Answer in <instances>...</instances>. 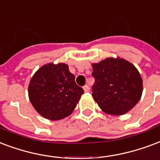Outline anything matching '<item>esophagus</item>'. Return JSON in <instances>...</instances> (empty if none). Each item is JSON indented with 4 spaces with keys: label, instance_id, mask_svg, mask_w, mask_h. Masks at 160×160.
<instances>
[{
    "label": "esophagus",
    "instance_id": "obj_1",
    "mask_svg": "<svg viewBox=\"0 0 160 160\" xmlns=\"http://www.w3.org/2000/svg\"><path fill=\"white\" fill-rule=\"evenodd\" d=\"M83 88H84V91H85V92H89V91H90V88H89V86L87 85H85Z\"/></svg>",
    "mask_w": 160,
    "mask_h": 160
}]
</instances>
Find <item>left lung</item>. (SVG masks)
<instances>
[{"label": "left lung", "mask_w": 160, "mask_h": 160, "mask_svg": "<svg viewBox=\"0 0 160 160\" xmlns=\"http://www.w3.org/2000/svg\"><path fill=\"white\" fill-rule=\"evenodd\" d=\"M92 68V96L104 112L123 115L138 102L142 80L133 64L123 58H107Z\"/></svg>", "instance_id": "8db88e82"}]
</instances>
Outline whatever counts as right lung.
<instances>
[{"label":"right lung","instance_id":"add662e5","mask_svg":"<svg viewBox=\"0 0 160 160\" xmlns=\"http://www.w3.org/2000/svg\"><path fill=\"white\" fill-rule=\"evenodd\" d=\"M84 93L75 75L63 63H49L33 75L28 86L32 105L43 118L52 121L66 118L75 110Z\"/></svg>","mask_w":160,"mask_h":160}]
</instances>
